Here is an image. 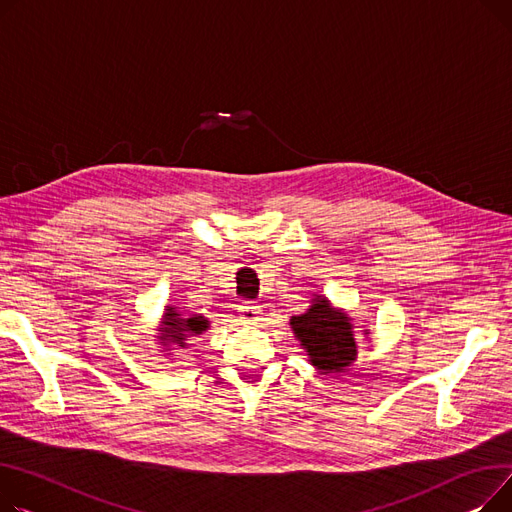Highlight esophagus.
<instances>
[{"mask_svg": "<svg viewBox=\"0 0 512 512\" xmlns=\"http://www.w3.org/2000/svg\"><path fill=\"white\" fill-rule=\"evenodd\" d=\"M239 318H242L244 324H256L260 318V306L252 304V302H244L239 306Z\"/></svg>", "mask_w": 512, "mask_h": 512, "instance_id": "34e87169", "label": "esophagus"}]
</instances>
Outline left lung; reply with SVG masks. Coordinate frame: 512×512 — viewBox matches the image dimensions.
<instances>
[{
    "mask_svg": "<svg viewBox=\"0 0 512 512\" xmlns=\"http://www.w3.org/2000/svg\"><path fill=\"white\" fill-rule=\"evenodd\" d=\"M289 326L299 345L306 349L308 362L320 374H339L357 359L353 318L335 308L324 295H316L304 314L291 316Z\"/></svg>",
    "mask_w": 512,
    "mask_h": 512,
    "instance_id": "1",
    "label": "left lung"
}]
</instances>
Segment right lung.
Listing matches in <instances>:
<instances>
[{
	"mask_svg": "<svg viewBox=\"0 0 512 512\" xmlns=\"http://www.w3.org/2000/svg\"><path fill=\"white\" fill-rule=\"evenodd\" d=\"M204 330H208V320L204 316H182L177 312V308L165 306L157 339L165 351H171L175 347L184 349L190 337H198Z\"/></svg>",
	"mask_w": 512,
	"mask_h": 512,
	"instance_id": "obj_1",
	"label": "right lung"
}]
</instances>
